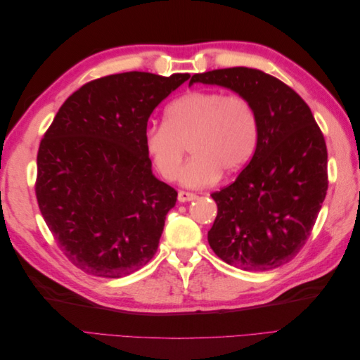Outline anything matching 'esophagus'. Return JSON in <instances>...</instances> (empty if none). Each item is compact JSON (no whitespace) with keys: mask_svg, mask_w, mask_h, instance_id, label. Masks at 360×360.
<instances>
[{"mask_svg":"<svg viewBox=\"0 0 360 360\" xmlns=\"http://www.w3.org/2000/svg\"><path fill=\"white\" fill-rule=\"evenodd\" d=\"M179 201L180 202H188V201H192V200H195L197 198V195L195 193H192V192H186V191H180L179 192Z\"/></svg>","mask_w":360,"mask_h":360,"instance_id":"esophagus-1","label":"esophagus"}]
</instances>
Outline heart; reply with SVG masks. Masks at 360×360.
I'll return each instance as SVG.
<instances>
[{
  "label": "heart",
  "instance_id": "b5f03b06",
  "mask_svg": "<svg viewBox=\"0 0 360 360\" xmlns=\"http://www.w3.org/2000/svg\"><path fill=\"white\" fill-rule=\"evenodd\" d=\"M258 123L254 106L240 94L191 91L171 102L163 124L146 129L144 146L160 176L174 181L186 147L192 155L181 174L186 186H209L240 169L254 153Z\"/></svg>",
  "mask_w": 360,
  "mask_h": 360
}]
</instances>
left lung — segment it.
<instances>
[{"label":"left lung","instance_id":"obj_1","mask_svg":"<svg viewBox=\"0 0 360 360\" xmlns=\"http://www.w3.org/2000/svg\"><path fill=\"white\" fill-rule=\"evenodd\" d=\"M246 97L258 123L257 148L238 177L213 192L217 216L209 245L248 271L276 269L307 243L328 192V148L302 97L275 76L228 68L191 78Z\"/></svg>","mask_w":360,"mask_h":360}]
</instances>
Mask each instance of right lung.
I'll return each instance as SVG.
<instances>
[{
	"label": "right lung",
	"mask_w": 360,
	"mask_h": 360,
	"mask_svg": "<svg viewBox=\"0 0 360 360\" xmlns=\"http://www.w3.org/2000/svg\"><path fill=\"white\" fill-rule=\"evenodd\" d=\"M191 78L127 72L84 84L40 141L36 197L53 238L89 275L123 278L153 258L177 191L151 172L155 108Z\"/></svg>",
	"instance_id": "1"
}]
</instances>
